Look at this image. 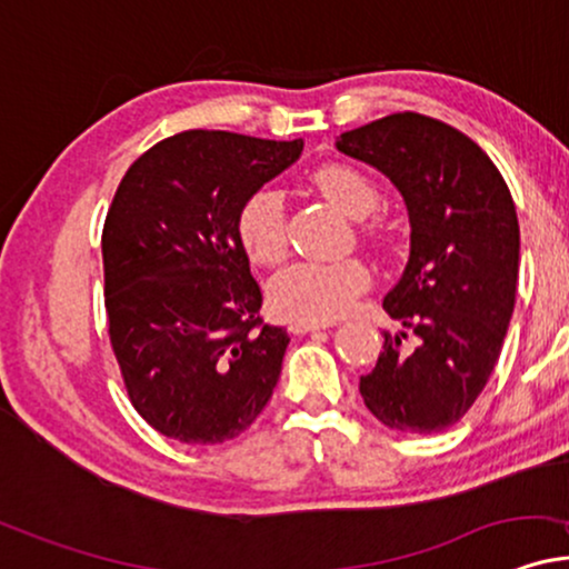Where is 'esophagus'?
Listing matches in <instances>:
<instances>
[{
	"instance_id": "esophagus-1",
	"label": "esophagus",
	"mask_w": 569,
	"mask_h": 569,
	"mask_svg": "<svg viewBox=\"0 0 569 569\" xmlns=\"http://www.w3.org/2000/svg\"><path fill=\"white\" fill-rule=\"evenodd\" d=\"M332 325H327V321H292L290 329L296 335H306V332H317V329H327Z\"/></svg>"
}]
</instances>
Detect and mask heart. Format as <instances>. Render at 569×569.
<instances>
[{
	"label": "heart",
	"instance_id": "b5f03b06",
	"mask_svg": "<svg viewBox=\"0 0 569 569\" xmlns=\"http://www.w3.org/2000/svg\"><path fill=\"white\" fill-rule=\"evenodd\" d=\"M319 192L350 219H363L380 202V194L363 173L350 166H325L313 173ZM237 237L256 263L273 266L287 256L284 198L277 187H261L237 210ZM369 287V271L359 261L287 266L269 282V303L290 321H335L353 308Z\"/></svg>",
	"mask_w": 569,
	"mask_h": 569
}]
</instances>
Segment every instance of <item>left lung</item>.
<instances>
[{"mask_svg": "<svg viewBox=\"0 0 569 569\" xmlns=\"http://www.w3.org/2000/svg\"><path fill=\"white\" fill-rule=\"evenodd\" d=\"M338 150L392 181L411 227L409 263L382 300L403 329L385 332L361 398L390 430L440 432L465 417L499 361L520 271L515 200L480 144L419 113L346 131Z\"/></svg>", "mask_w": 569, "mask_h": 569, "instance_id": "obj_1", "label": "left lung"}]
</instances>
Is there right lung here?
Here are the masks:
<instances>
[{
    "label": "right lung",
    "instance_id": "1",
    "mask_svg": "<svg viewBox=\"0 0 569 569\" xmlns=\"http://www.w3.org/2000/svg\"><path fill=\"white\" fill-rule=\"evenodd\" d=\"M300 152L303 139L181 131L118 184L102 231L110 342L131 403L166 438L227 443L277 388L290 338L258 317L237 210Z\"/></svg>",
    "mask_w": 569,
    "mask_h": 569
}]
</instances>
